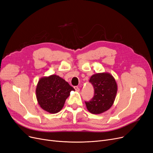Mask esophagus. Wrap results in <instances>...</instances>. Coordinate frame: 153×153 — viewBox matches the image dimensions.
Wrapping results in <instances>:
<instances>
[{"instance_id":"1","label":"esophagus","mask_w":153,"mask_h":153,"mask_svg":"<svg viewBox=\"0 0 153 153\" xmlns=\"http://www.w3.org/2000/svg\"><path fill=\"white\" fill-rule=\"evenodd\" d=\"M74 89H75V91H77V92H78V91H80V89H79V88H78V87H77V86H75V87H74Z\"/></svg>"}]
</instances>
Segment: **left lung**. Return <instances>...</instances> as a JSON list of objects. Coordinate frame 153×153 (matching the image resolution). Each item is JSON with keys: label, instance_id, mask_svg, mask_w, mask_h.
<instances>
[{"label": "left lung", "instance_id": "1", "mask_svg": "<svg viewBox=\"0 0 153 153\" xmlns=\"http://www.w3.org/2000/svg\"><path fill=\"white\" fill-rule=\"evenodd\" d=\"M89 82L94 87V97L85 101L87 110L91 114H100L108 110L114 104L117 94V85L109 73H99L92 75Z\"/></svg>", "mask_w": 153, "mask_h": 153}]
</instances>
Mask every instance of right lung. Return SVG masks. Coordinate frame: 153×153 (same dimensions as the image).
<instances>
[{
    "instance_id": "1",
    "label": "right lung",
    "mask_w": 153,
    "mask_h": 153,
    "mask_svg": "<svg viewBox=\"0 0 153 153\" xmlns=\"http://www.w3.org/2000/svg\"><path fill=\"white\" fill-rule=\"evenodd\" d=\"M71 91H75L74 88L58 75L43 76L36 86V98L41 108L50 114H56L63 108Z\"/></svg>"
}]
</instances>
